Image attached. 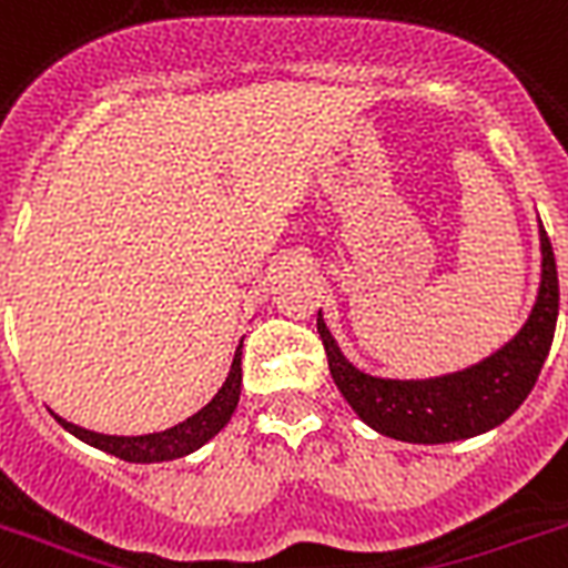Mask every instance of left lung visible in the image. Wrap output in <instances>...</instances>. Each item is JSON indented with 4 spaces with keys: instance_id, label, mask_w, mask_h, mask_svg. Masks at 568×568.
I'll return each mask as SVG.
<instances>
[{
    "instance_id": "8db88e82",
    "label": "left lung",
    "mask_w": 568,
    "mask_h": 568,
    "mask_svg": "<svg viewBox=\"0 0 568 568\" xmlns=\"http://www.w3.org/2000/svg\"><path fill=\"white\" fill-rule=\"evenodd\" d=\"M542 244V283L536 294L534 313L513 342L470 369L426 381H393L366 375L345 361L339 345L327 331L318 313L327 366L345 402L357 417L381 435L408 444H449L483 435L500 426L530 396L542 363L551 352L557 310H560V283L554 262L551 241L539 223Z\"/></svg>"
}]
</instances>
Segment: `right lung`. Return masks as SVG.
I'll list each match as a JSON object with an SVG mask.
<instances>
[{"mask_svg": "<svg viewBox=\"0 0 568 568\" xmlns=\"http://www.w3.org/2000/svg\"><path fill=\"white\" fill-rule=\"evenodd\" d=\"M241 399V345H237L235 361L229 369V378L223 387L216 389V396L207 402L205 408L187 417L179 426L166 428V432H154V435H136V438H119V435H101V432H89L68 423V419L55 417L62 423L73 438L85 440L92 447L103 449L115 458L124 462H136V465H151V462H172V458L190 456L193 449L214 438L220 428L226 426Z\"/></svg>", "mask_w": 568, "mask_h": 568, "instance_id": "add662e5", "label": "right lung"}]
</instances>
